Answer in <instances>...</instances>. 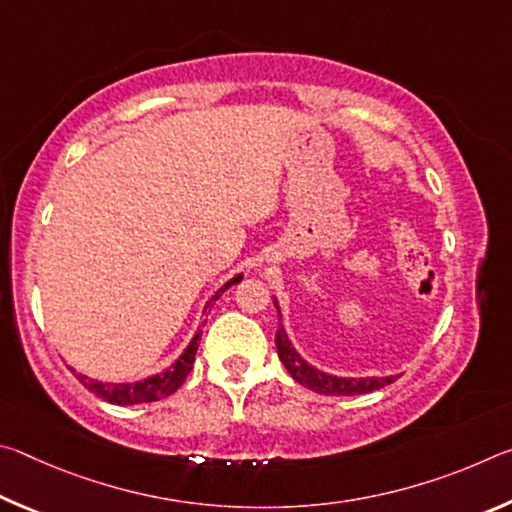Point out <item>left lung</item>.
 <instances>
[{
	"mask_svg": "<svg viewBox=\"0 0 512 512\" xmlns=\"http://www.w3.org/2000/svg\"><path fill=\"white\" fill-rule=\"evenodd\" d=\"M277 307V300H275ZM277 334H275V345H277V357L284 363V368L289 370V375L298 381L300 386L309 388V391L320 393V395H363V393H372L379 391L388 384H393L397 375L391 377H336L329 375V372H323L311 366L305 359L300 357L298 350L293 348V343L289 341L287 329L282 325V314L280 307H277Z\"/></svg>",
	"mask_w": 512,
	"mask_h": 512,
	"instance_id": "obj_1",
	"label": "left lung"
}]
</instances>
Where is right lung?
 <instances>
[{
	"label": "right lung",
	"mask_w": 512,
	"mask_h": 512,
	"mask_svg": "<svg viewBox=\"0 0 512 512\" xmlns=\"http://www.w3.org/2000/svg\"><path fill=\"white\" fill-rule=\"evenodd\" d=\"M241 277L244 275H235L232 280H228L223 284V287L214 293L207 302L205 309L212 305L214 300H219V296L223 291H228L232 284L241 282ZM198 343H201V329L194 334V339L189 341V345L185 348V352L180 354V357L171 363L167 370H162L160 375H151L142 381H133V384H103V381L97 379H90L85 375H76L79 377L81 384L92 391L101 400H106L110 404H119V406H128V404H144V402H155V400H162V397H169L171 393H176L180 386H183V381L187 379L189 372L194 368V359H196V350H198ZM74 372V368H72Z\"/></svg>",
	"instance_id": "add662e5"
}]
</instances>
